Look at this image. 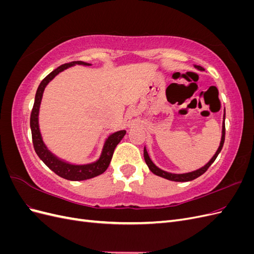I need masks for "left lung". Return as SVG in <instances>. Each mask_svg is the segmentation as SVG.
I'll list each match as a JSON object with an SVG mask.
<instances>
[{"mask_svg": "<svg viewBox=\"0 0 254 254\" xmlns=\"http://www.w3.org/2000/svg\"><path fill=\"white\" fill-rule=\"evenodd\" d=\"M197 70L199 71H204V68L200 65H194ZM225 119H226V109L224 110V122H222V129H221V139H220V144H219V147L215 152V155L212 157V159L207 162L204 166L198 168L196 171L193 172H190V173H183V174H174V173H168L165 172L163 170H161L159 168L155 163L152 162L151 159L149 158V155L147 150H146V147H144V159H145V162L147 164L148 168L150 170L151 173H153L155 175L159 176V177H162V178H165L167 180H171V181H176V182H187V181H191L196 178H198L199 176H201L202 174H204L206 172L207 168H209L212 163L215 161V159L217 158V156L219 155V152L222 149V146H224L225 143V134H226V127H225Z\"/></svg>", "mask_w": 254, "mask_h": 254, "instance_id": "left-lung-1", "label": "left lung"}]
</instances>
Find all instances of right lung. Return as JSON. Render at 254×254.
<instances>
[{
  "label": "right lung",
  "mask_w": 254,
  "mask_h": 254,
  "mask_svg": "<svg viewBox=\"0 0 254 254\" xmlns=\"http://www.w3.org/2000/svg\"><path fill=\"white\" fill-rule=\"evenodd\" d=\"M76 64L88 66L91 65L90 64L83 63V61H73V63L70 64H64L58 66L56 70H54L52 73H50L47 77L40 82L39 87H38L36 92L35 103L32 110V114H30V129H32V137L35 151L38 157L43 161V163L56 175L60 176L61 178H64L71 181H81L94 178L96 176L102 175L107 168H108L111 162L114 149L117 147V145L122 141L123 137H124L126 131L125 130H120V131L111 133L107 137L104 143L102 153L99 158L96 161H94V162L87 164H73L70 162H66V161L54 155V153L48 148V146L44 144L39 128V110L44 89L51 80L55 78V76L66 70L67 67L74 66Z\"/></svg>",
  "instance_id": "obj_1"
}]
</instances>
